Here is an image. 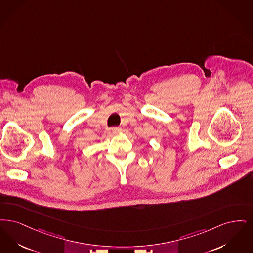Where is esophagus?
I'll return each mask as SVG.
<instances>
[{
  "label": "esophagus",
  "mask_w": 253,
  "mask_h": 253,
  "mask_svg": "<svg viewBox=\"0 0 253 253\" xmlns=\"http://www.w3.org/2000/svg\"><path fill=\"white\" fill-rule=\"evenodd\" d=\"M111 132H112L113 134H118V133L121 132V128H120V127H112V128H111Z\"/></svg>",
  "instance_id": "1"
}]
</instances>
